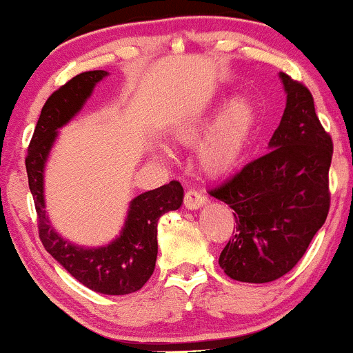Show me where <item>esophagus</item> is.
Segmentation results:
<instances>
[{
	"instance_id": "34e87169",
	"label": "esophagus",
	"mask_w": 353,
	"mask_h": 353,
	"mask_svg": "<svg viewBox=\"0 0 353 353\" xmlns=\"http://www.w3.org/2000/svg\"><path fill=\"white\" fill-rule=\"evenodd\" d=\"M208 202V197L196 189H189L184 196V205L188 209H199Z\"/></svg>"
}]
</instances>
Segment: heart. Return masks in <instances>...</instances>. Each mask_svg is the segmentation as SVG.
Masks as SVG:
<instances>
[{"label":"heart","mask_w":353,"mask_h":353,"mask_svg":"<svg viewBox=\"0 0 353 353\" xmlns=\"http://www.w3.org/2000/svg\"><path fill=\"white\" fill-rule=\"evenodd\" d=\"M219 104L197 109L176 125V137L182 143H196L212 117L216 119L197 148L201 168L212 176H224L241 165L249 152L257 125V108L249 96L239 94L217 112Z\"/></svg>","instance_id":"1"}]
</instances>
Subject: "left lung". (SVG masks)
<instances>
[{
  "instance_id": "obj_1",
  "label": "left lung",
  "mask_w": 353,
  "mask_h": 353,
  "mask_svg": "<svg viewBox=\"0 0 353 353\" xmlns=\"http://www.w3.org/2000/svg\"><path fill=\"white\" fill-rule=\"evenodd\" d=\"M281 81L287 104L269 152L209 189L234 209L236 236L219 265L239 282H272L292 270L330 208L332 137L315 114L309 89L285 72Z\"/></svg>"
}]
</instances>
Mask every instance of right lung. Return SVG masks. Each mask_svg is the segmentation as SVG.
<instances>
[{"label":"right lung","instance_id":"obj_1","mask_svg":"<svg viewBox=\"0 0 353 353\" xmlns=\"http://www.w3.org/2000/svg\"><path fill=\"white\" fill-rule=\"evenodd\" d=\"M108 74L101 70L81 72L48 98L28 148L26 172L44 249L88 289L106 295H125L139 290L154 272L157 221L163 214L181 208L184 199L181 182L171 181L134 197L119 237L103 247L76 245L61 237L48 219L44 202V168L58 129L78 114L96 84Z\"/></svg>","mask_w":353,"mask_h":353}]
</instances>
